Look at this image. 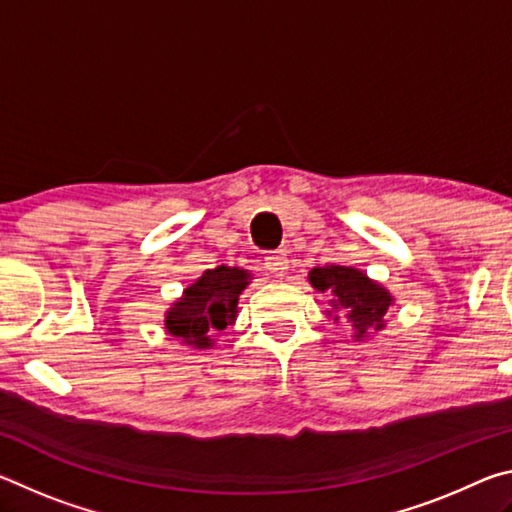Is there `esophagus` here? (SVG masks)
Masks as SVG:
<instances>
[{
    "label": "esophagus",
    "mask_w": 512,
    "mask_h": 512,
    "mask_svg": "<svg viewBox=\"0 0 512 512\" xmlns=\"http://www.w3.org/2000/svg\"><path fill=\"white\" fill-rule=\"evenodd\" d=\"M264 268L273 275H284L289 271V257L284 250H275V253L264 257Z\"/></svg>",
    "instance_id": "esophagus-1"
}]
</instances>
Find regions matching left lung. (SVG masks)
<instances>
[{
	"label": "left lung",
	"instance_id": "8db88e82",
	"mask_svg": "<svg viewBox=\"0 0 512 512\" xmlns=\"http://www.w3.org/2000/svg\"><path fill=\"white\" fill-rule=\"evenodd\" d=\"M311 287L320 293H332V311L348 320L354 341H363L368 334L386 327V311L393 305V296L381 284L354 266H316L309 271ZM327 311V314H332ZM339 320V316H334Z\"/></svg>",
	"mask_w": 512,
	"mask_h": 512
}]
</instances>
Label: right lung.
<instances>
[{
  "label": "right lung",
  "mask_w": 512,
  "mask_h": 512,
  "mask_svg": "<svg viewBox=\"0 0 512 512\" xmlns=\"http://www.w3.org/2000/svg\"><path fill=\"white\" fill-rule=\"evenodd\" d=\"M250 273L237 266H216L205 271L183 291L164 316V327L178 341L196 350H210L212 336L235 323L237 302L248 287Z\"/></svg>",
  "instance_id": "1"
}]
</instances>
